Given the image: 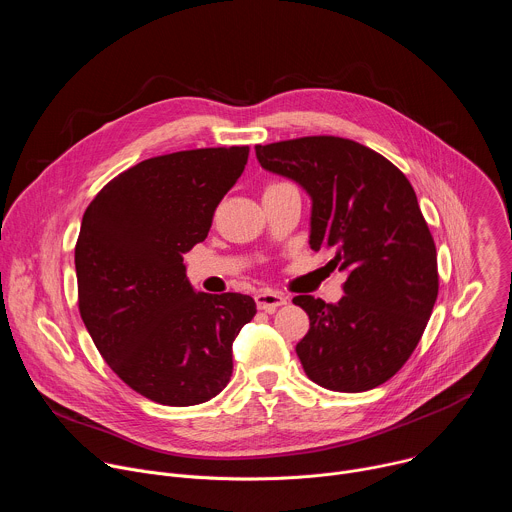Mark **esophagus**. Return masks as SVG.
<instances>
[{
    "mask_svg": "<svg viewBox=\"0 0 512 512\" xmlns=\"http://www.w3.org/2000/svg\"><path fill=\"white\" fill-rule=\"evenodd\" d=\"M257 308L265 310V312H275L279 306L287 304V296H283L281 291H273V289H263L255 296Z\"/></svg>",
    "mask_w": 512,
    "mask_h": 512,
    "instance_id": "obj_1",
    "label": "esophagus"
}]
</instances>
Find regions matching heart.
<instances>
[{
    "label": "heart",
    "mask_w": 512,
    "mask_h": 512,
    "mask_svg": "<svg viewBox=\"0 0 512 512\" xmlns=\"http://www.w3.org/2000/svg\"><path fill=\"white\" fill-rule=\"evenodd\" d=\"M283 184H285V182H275V184H271L269 188H273V186H283Z\"/></svg>",
    "instance_id": "1"
}]
</instances>
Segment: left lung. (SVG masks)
<instances>
[{"label": "left lung", "mask_w": 512, "mask_h": 512, "mask_svg": "<svg viewBox=\"0 0 512 512\" xmlns=\"http://www.w3.org/2000/svg\"><path fill=\"white\" fill-rule=\"evenodd\" d=\"M263 170L312 200L310 247L346 273L344 296H298L310 330L296 352L306 375L340 393L389 381L415 350L437 298V257L417 196L381 154L332 137L255 145Z\"/></svg>", "instance_id": "1"}]
</instances>
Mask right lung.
Returning a JSON list of instances; mask_svg holds the SVG:
<instances>
[{
	"label": "right lung",
	"mask_w": 512,
	"mask_h": 512,
	"mask_svg": "<svg viewBox=\"0 0 512 512\" xmlns=\"http://www.w3.org/2000/svg\"><path fill=\"white\" fill-rule=\"evenodd\" d=\"M247 158V145H233L143 160L85 210L81 318L113 373L156 403L188 407L221 393L233 342L257 312L251 296L196 291L184 265Z\"/></svg>",
	"instance_id": "right-lung-1"
}]
</instances>
